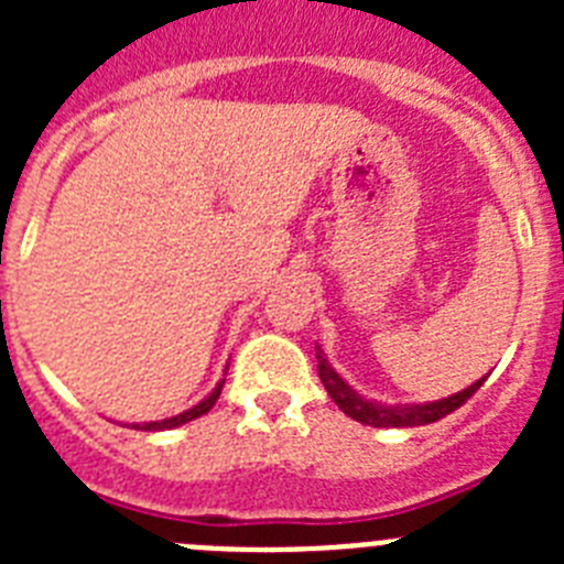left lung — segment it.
<instances>
[{
    "instance_id": "obj_1",
    "label": "left lung",
    "mask_w": 564,
    "mask_h": 564,
    "mask_svg": "<svg viewBox=\"0 0 564 564\" xmlns=\"http://www.w3.org/2000/svg\"><path fill=\"white\" fill-rule=\"evenodd\" d=\"M316 358H318V378L325 383L327 395L336 401L338 410L344 412L347 417L358 423H367V426H392V430H403V426H423V423H435L441 417H446L449 412H455L457 406L468 401V398L475 395L477 390L482 387L486 376L477 378L471 387L466 390L455 392L449 398H441V401H430V403H381L372 401V398H364L361 392H356L350 383L344 381L336 370H333V364L327 361V356L322 352V347L316 344Z\"/></svg>"
}]
</instances>
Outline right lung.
Masks as SVG:
<instances>
[{
  "instance_id": "1",
  "label": "right lung",
  "mask_w": 564,
  "mask_h": 564,
  "mask_svg": "<svg viewBox=\"0 0 564 564\" xmlns=\"http://www.w3.org/2000/svg\"><path fill=\"white\" fill-rule=\"evenodd\" d=\"M226 372H228V367H226ZM223 383H226V378H220V381H217V387H214L212 392H208L206 398H203L200 403H194L192 410H186V412H181V415H172V417H163V421H149V423H132L134 430H143V432H163V430H174V426H183V423H188V421H194V417H200V415H206L208 410H212L214 403H217V398H220V392H223Z\"/></svg>"
}]
</instances>
